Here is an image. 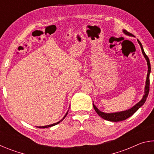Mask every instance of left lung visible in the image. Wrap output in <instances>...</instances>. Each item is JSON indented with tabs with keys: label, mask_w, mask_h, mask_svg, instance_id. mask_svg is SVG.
<instances>
[{
	"label": "left lung",
	"mask_w": 154,
	"mask_h": 154,
	"mask_svg": "<svg viewBox=\"0 0 154 154\" xmlns=\"http://www.w3.org/2000/svg\"><path fill=\"white\" fill-rule=\"evenodd\" d=\"M122 31H123V32L126 35L130 36H134V35H132V34L128 32L126 30H123ZM137 41L140 46V48H141L143 55L144 56V58H145L146 61H147V67H148L147 75V78H146L145 85L144 95H143L141 100H140L139 103H137L136 105L132 106V107H131L129 109H127V110L119 111V112H115V113H105V112L101 111L99 110L97 107H96L93 103L94 109V110L96 111V113H97V114L99 116L101 117L103 119H105V120L110 121V122H120V121L125 120V119H126L127 118H130V116H132V115H133L135 112H136L138 109L140 107V106H142L143 105H144V103L146 101V99L147 98L148 94H149V75L151 72V65H150L149 59L147 57V56L145 54L141 43H140L138 39H137Z\"/></svg>",
	"instance_id": "obj_1"
}]
</instances>
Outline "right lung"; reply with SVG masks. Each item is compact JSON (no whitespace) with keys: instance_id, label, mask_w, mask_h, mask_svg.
Returning <instances> with one entry per match:
<instances>
[{"instance_id":"1","label":"right lung","mask_w":154,"mask_h":154,"mask_svg":"<svg viewBox=\"0 0 154 154\" xmlns=\"http://www.w3.org/2000/svg\"><path fill=\"white\" fill-rule=\"evenodd\" d=\"M68 111L66 112V114H65V116H64V118H62L61 120H60L59 122H56V123H54V124H50V125H47V126H37L38 128H49V127H51V126H55V125H56V124H59L60 122H61L62 120H63V119L66 118V116H67V113H68Z\"/></svg>"}]
</instances>
